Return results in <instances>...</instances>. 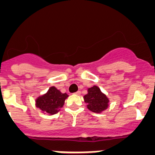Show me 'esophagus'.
<instances>
[{"label": "esophagus", "mask_w": 155, "mask_h": 155, "mask_svg": "<svg viewBox=\"0 0 155 155\" xmlns=\"http://www.w3.org/2000/svg\"><path fill=\"white\" fill-rule=\"evenodd\" d=\"M74 94H77V95H79V94H81V91H76V92H75Z\"/></svg>", "instance_id": "1"}]
</instances>
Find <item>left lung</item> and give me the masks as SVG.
<instances>
[{
	"label": "left lung",
	"mask_w": 155,
	"mask_h": 155,
	"mask_svg": "<svg viewBox=\"0 0 155 155\" xmlns=\"http://www.w3.org/2000/svg\"><path fill=\"white\" fill-rule=\"evenodd\" d=\"M84 102L87 103V109L93 113H99L107 109L109 99L100 91L99 87L93 86L87 89V94L84 96Z\"/></svg>",
	"instance_id": "obj_1"
}]
</instances>
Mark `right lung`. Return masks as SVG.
<instances>
[{
  "label": "right lung",
  "mask_w": 155,
  "mask_h": 155,
  "mask_svg": "<svg viewBox=\"0 0 155 155\" xmlns=\"http://www.w3.org/2000/svg\"><path fill=\"white\" fill-rule=\"evenodd\" d=\"M68 97L66 93L63 94L55 87H51L46 94L37 98L36 106L48 114L53 115L58 113L60 108L63 107Z\"/></svg>",
  "instance_id": "right-lung-1"
}]
</instances>
